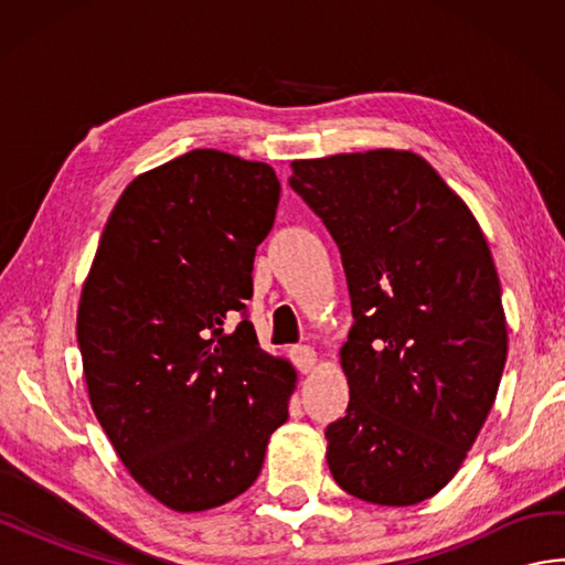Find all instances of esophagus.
<instances>
[{
	"mask_svg": "<svg viewBox=\"0 0 565 565\" xmlns=\"http://www.w3.org/2000/svg\"><path fill=\"white\" fill-rule=\"evenodd\" d=\"M291 356H294V362H296V366H298V371H301V374H310V371H313L316 364H318V354H316L313 347H306V344L294 347Z\"/></svg>",
	"mask_w": 565,
	"mask_h": 565,
	"instance_id": "1",
	"label": "esophagus"
}]
</instances>
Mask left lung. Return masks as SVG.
I'll use <instances>...</instances> for the list:
<instances>
[{
    "mask_svg": "<svg viewBox=\"0 0 565 565\" xmlns=\"http://www.w3.org/2000/svg\"><path fill=\"white\" fill-rule=\"evenodd\" d=\"M291 172L340 247L354 313L330 473L364 502L417 505L456 476L495 403L508 320L493 255L463 199L411 150L294 160Z\"/></svg>",
    "mask_w": 565,
    "mask_h": 565,
    "instance_id": "1",
    "label": "left lung"
}]
</instances>
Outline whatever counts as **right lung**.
Here are the masks:
<instances>
[{
  "mask_svg": "<svg viewBox=\"0 0 565 565\" xmlns=\"http://www.w3.org/2000/svg\"><path fill=\"white\" fill-rule=\"evenodd\" d=\"M279 189L264 162L179 154L124 189L82 284L92 411L130 478L174 512L243 495L289 417V359L264 352L249 320L227 328Z\"/></svg>",
  "mask_w": 565,
  "mask_h": 565,
  "instance_id": "right-lung-1",
  "label": "right lung"
}]
</instances>
